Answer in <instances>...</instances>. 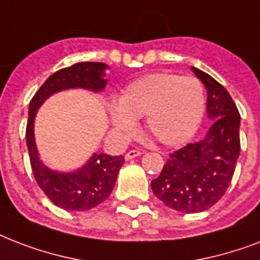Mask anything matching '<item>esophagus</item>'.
<instances>
[{"label":"esophagus","mask_w":260,"mask_h":260,"mask_svg":"<svg viewBox=\"0 0 260 260\" xmlns=\"http://www.w3.org/2000/svg\"><path fill=\"white\" fill-rule=\"evenodd\" d=\"M142 155V151H139V150H131L128 151L125 154V159L126 160H131V159H134L136 158V156H140Z\"/></svg>","instance_id":"obj_1"}]
</instances>
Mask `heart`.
<instances>
[{"mask_svg": "<svg viewBox=\"0 0 260 260\" xmlns=\"http://www.w3.org/2000/svg\"><path fill=\"white\" fill-rule=\"evenodd\" d=\"M205 94L194 77L155 73L135 79L110 109V122L121 136H131L138 118L146 116V131L158 143L178 147L193 138L202 121Z\"/></svg>", "mask_w": 260, "mask_h": 260, "instance_id": "heart-1", "label": "heart"}]
</instances>
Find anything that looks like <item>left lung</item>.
I'll return each instance as SVG.
<instances>
[{
  "mask_svg": "<svg viewBox=\"0 0 260 260\" xmlns=\"http://www.w3.org/2000/svg\"><path fill=\"white\" fill-rule=\"evenodd\" d=\"M206 87V113L212 124L202 140L175 151L156 179L152 191L181 213L209 209L228 189L240 154V114L234 100L214 78L191 67Z\"/></svg>",
  "mask_w": 260,
  "mask_h": 260,
  "instance_id": "1",
  "label": "left lung"
}]
</instances>
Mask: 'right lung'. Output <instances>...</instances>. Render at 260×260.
I'll return each mask as SVG.
<instances>
[{
  "label": "right lung",
  "instance_id": "1",
  "mask_svg": "<svg viewBox=\"0 0 260 260\" xmlns=\"http://www.w3.org/2000/svg\"><path fill=\"white\" fill-rule=\"evenodd\" d=\"M105 63L82 62L56 71L43 83L29 102L26 124V146L35 179L50 201L59 208L83 212L95 208L109 197L124 156L93 154L82 167L73 171H58L47 167L39 155L35 139V117L43 102L52 94L70 89H85L101 93L108 79Z\"/></svg>",
  "mask_w": 260,
  "mask_h": 260
}]
</instances>
